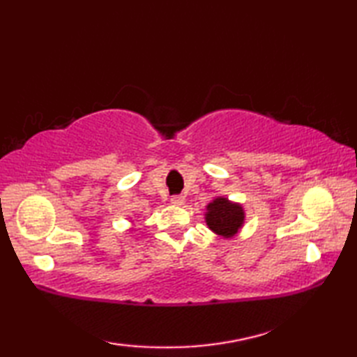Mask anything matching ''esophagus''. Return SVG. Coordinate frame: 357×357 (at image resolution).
Wrapping results in <instances>:
<instances>
[{"label": "esophagus", "instance_id": "34e87169", "mask_svg": "<svg viewBox=\"0 0 357 357\" xmlns=\"http://www.w3.org/2000/svg\"><path fill=\"white\" fill-rule=\"evenodd\" d=\"M170 201H172L173 206H183V204H184V196L174 195V196H172Z\"/></svg>", "mask_w": 357, "mask_h": 357}]
</instances>
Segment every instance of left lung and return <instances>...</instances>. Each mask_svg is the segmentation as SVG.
<instances>
[{"instance_id": "left-lung-1", "label": "left lung", "mask_w": 357, "mask_h": 357, "mask_svg": "<svg viewBox=\"0 0 357 357\" xmlns=\"http://www.w3.org/2000/svg\"><path fill=\"white\" fill-rule=\"evenodd\" d=\"M207 224L222 236H233L244 222V211L238 204H231L225 198H216L207 206Z\"/></svg>"}]
</instances>
